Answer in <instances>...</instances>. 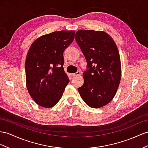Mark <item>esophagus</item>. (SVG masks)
<instances>
[{
    "mask_svg": "<svg viewBox=\"0 0 148 148\" xmlns=\"http://www.w3.org/2000/svg\"><path fill=\"white\" fill-rule=\"evenodd\" d=\"M81 74V73L79 71H77V73H74V74H71V75H73V76H75V75H79Z\"/></svg>",
    "mask_w": 148,
    "mask_h": 148,
    "instance_id": "34e87169",
    "label": "esophagus"
}]
</instances>
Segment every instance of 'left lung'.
<instances>
[{
	"label": "left lung",
	"mask_w": 148,
	"mask_h": 148,
	"mask_svg": "<svg viewBox=\"0 0 148 148\" xmlns=\"http://www.w3.org/2000/svg\"><path fill=\"white\" fill-rule=\"evenodd\" d=\"M75 40L87 61L84 84L78 88L89 107L99 108L111 101L120 83L121 65L114 41L104 31L79 30Z\"/></svg>",
	"instance_id": "obj_1"
}]
</instances>
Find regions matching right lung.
<instances>
[{"instance_id": "add662e5", "label": "right lung", "mask_w": 148, "mask_h": 148, "mask_svg": "<svg viewBox=\"0 0 148 148\" xmlns=\"http://www.w3.org/2000/svg\"><path fill=\"white\" fill-rule=\"evenodd\" d=\"M74 35V31L53 32L37 38L29 48L25 66L26 86L42 107L50 108L58 103L69 82L63 67V53Z\"/></svg>"}]
</instances>
